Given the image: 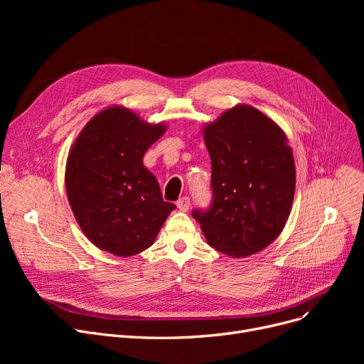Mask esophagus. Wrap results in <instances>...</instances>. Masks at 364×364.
<instances>
[{
    "mask_svg": "<svg viewBox=\"0 0 364 364\" xmlns=\"http://www.w3.org/2000/svg\"><path fill=\"white\" fill-rule=\"evenodd\" d=\"M177 208L180 209V211H188V208H190V199L187 198V196H183V198H180L178 200H177Z\"/></svg>",
    "mask_w": 364,
    "mask_h": 364,
    "instance_id": "1",
    "label": "esophagus"
}]
</instances>
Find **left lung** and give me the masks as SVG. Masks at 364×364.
I'll return each mask as SVG.
<instances>
[{
	"instance_id": "left-lung-1",
	"label": "left lung",
	"mask_w": 364,
	"mask_h": 364,
	"mask_svg": "<svg viewBox=\"0 0 364 364\" xmlns=\"http://www.w3.org/2000/svg\"><path fill=\"white\" fill-rule=\"evenodd\" d=\"M213 205L193 211L209 246L235 258L265 250L282 233L295 195V162L284 131L237 105L203 127Z\"/></svg>"
}]
</instances>
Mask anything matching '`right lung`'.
I'll list each match as a JSON object with an SVG mask.
<instances>
[{
	"label": "right lung",
	"mask_w": 364,
	"mask_h": 364,
	"mask_svg": "<svg viewBox=\"0 0 364 364\" xmlns=\"http://www.w3.org/2000/svg\"><path fill=\"white\" fill-rule=\"evenodd\" d=\"M166 131L124 106L88 121L66 162L65 184L81 230L117 257L143 252L155 242L174 203L162 199L156 177L143 165L146 150Z\"/></svg>",
	"instance_id": "add662e5"
}]
</instances>
